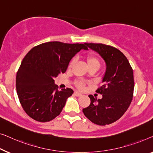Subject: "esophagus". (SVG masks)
<instances>
[{"instance_id": "1", "label": "esophagus", "mask_w": 153, "mask_h": 153, "mask_svg": "<svg viewBox=\"0 0 153 153\" xmlns=\"http://www.w3.org/2000/svg\"><path fill=\"white\" fill-rule=\"evenodd\" d=\"M74 95L75 96H82V94H80V93H79V92H77V91H75L74 92Z\"/></svg>"}]
</instances>
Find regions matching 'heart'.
<instances>
[{"label":"heart","mask_w":153,"mask_h":153,"mask_svg":"<svg viewBox=\"0 0 153 153\" xmlns=\"http://www.w3.org/2000/svg\"><path fill=\"white\" fill-rule=\"evenodd\" d=\"M86 61H87V64L88 67H91V66H95V67H97L98 68L100 66V60H99L98 58L96 57V56L94 55H88L87 57H86ZM74 60H72L71 62L69 64V67H71V66L74 65ZM85 83L84 82L79 81L77 82V86L79 89H83L85 88Z\"/></svg>","instance_id":"obj_1"}]
</instances>
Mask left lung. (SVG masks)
<instances>
[{"label": "left lung", "instance_id": "8db88e82", "mask_svg": "<svg viewBox=\"0 0 153 153\" xmlns=\"http://www.w3.org/2000/svg\"><path fill=\"white\" fill-rule=\"evenodd\" d=\"M85 46L98 53L105 61L102 85L96 91L101 99L89 95L91 104L82 109L92 123L105 126L119 119L130 106L134 91L133 71L128 59L117 48L102 44L85 43Z\"/></svg>", "mask_w": 153, "mask_h": 153}]
</instances>
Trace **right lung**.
Returning <instances> with one entry per match:
<instances>
[{
  "mask_svg": "<svg viewBox=\"0 0 153 153\" xmlns=\"http://www.w3.org/2000/svg\"><path fill=\"white\" fill-rule=\"evenodd\" d=\"M85 44L50 42L32 48L23 59L17 72V95L30 117L39 122H48L61 113L73 89L58 90L55 78L67 69L73 57Z\"/></svg>",
  "mask_w": 153,
  "mask_h": 153,
  "instance_id": "1",
  "label": "right lung"
}]
</instances>
